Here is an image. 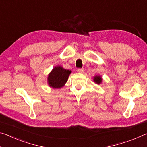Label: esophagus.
Instances as JSON below:
<instances>
[{
    "mask_svg": "<svg viewBox=\"0 0 147 147\" xmlns=\"http://www.w3.org/2000/svg\"><path fill=\"white\" fill-rule=\"evenodd\" d=\"M78 72L80 73H82L84 72V69H78Z\"/></svg>",
    "mask_w": 147,
    "mask_h": 147,
    "instance_id": "esophagus-1",
    "label": "esophagus"
}]
</instances>
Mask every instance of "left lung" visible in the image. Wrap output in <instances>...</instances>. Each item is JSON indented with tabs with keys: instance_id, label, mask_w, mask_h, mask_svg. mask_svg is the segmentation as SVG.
Masks as SVG:
<instances>
[{
	"instance_id": "8db88e82",
	"label": "left lung",
	"mask_w": 147,
	"mask_h": 147,
	"mask_svg": "<svg viewBox=\"0 0 147 147\" xmlns=\"http://www.w3.org/2000/svg\"><path fill=\"white\" fill-rule=\"evenodd\" d=\"M93 81L97 84H100L102 82V78L100 75H96L93 77Z\"/></svg>"
}]
</instances>
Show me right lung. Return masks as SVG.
<instances>
[{"instance_id":"1","label":"right lung","mask_w":147,"mask_h":147,"mask_svg":"<svg viewBox=\"0 0 147 147\" xmlns=\"http://www.w3.org/2000/svg\"><path fill=\"white\" fill-rule=\"evenodd\" d=\"M71 72V70H67L60 65L54 67L47 77L49 86L53 89L61 88L67 82Z\"/></svg>"}]
</instances>
